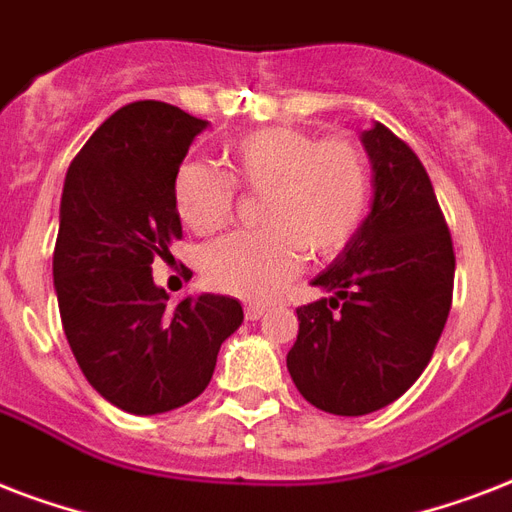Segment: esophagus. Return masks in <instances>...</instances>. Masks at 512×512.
Returning a JSON list of instances; mask_svg holds the SVG:
<instances>
[{
	"instance_id": "esophagus-1",
	"label": "esophagus",
	"mask_w": 512,
	"mask_h": 512,
	"mask_svg": "<svg viewBox=\"0 0 512 512\" xmlns=\"http://www.w3.org/2000/svg\"><path fill=\"white\" fill-rule=\"evenodd\" d=\"M265 311H268L265 305H247V308H244V313H247V321H257Z\"/></svg>"
}]
</instances>
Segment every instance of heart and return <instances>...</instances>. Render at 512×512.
I'll use <instances>...</instances> for the list:
<instances>
[{"mask_svg":"<svg viewBox=\"0 0 512 512\" xmlns=\"http://www.w3.org/2000/svg\"><path fill=\"white\" fill-rule=\"evenodd\" d=\"M225 159L236 183L265 191L268 231L233 233L204 252V276L215 289L247 300H271L300 271L303 249L332 257L364 223L369 164L350 140H316L295 127H265L231 140ZM233 181L204 162H185L175 175V209L193 233H212L228 220Z\"/></svg>","mask_w":512,"mask_h":512,"instance_id":"obj_1","label":"heart"}]
</instances>
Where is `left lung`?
<instances>
[{
	"mask_svg": "<svg viewBox=\"0 0 512 512\" xmlns=\"http://www.w3.org/2000/svg\"><path fill=\"white\" fill-rule=\"evenodd\" d=\"M372 207L297 308L292 382L316 409L361 417L393 404L428 366L452 308L454 249L430 177L385 124L361 132Z\"/></svg>",
	"mask_w": 512,
	"mask_h": 512,
	"instance_id": "1",
	"label": "left lung"
}]
</instances>
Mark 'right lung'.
<instances>
[{"instance_id":"obj_1","label":"right lung","mask_w":512,"mask_h":512,"mask_svg":"<svg viewBox=\"0 0 512 512\" xmlns=\"http://www.w3.org/2000/svg\"><path fill=\"white\" fill-rule=\"evenodd\" d=\"M209 122L159 100L111 114L66 172L52 279L79 369L130 414H162L204 393L217 350L241 327L239 300L154 281L183 236L175 175Z\"/></svg>"}]
</instances>
